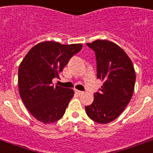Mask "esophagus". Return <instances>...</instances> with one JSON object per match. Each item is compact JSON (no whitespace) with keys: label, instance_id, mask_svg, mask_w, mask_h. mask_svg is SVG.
<instances>
[{"label":"esophagus","instance_id":"esophagus-1","mask_svg":"<svg viewBox=\"0 0 153 153\" xmlns=\"http://www.w3.org/2000/svg\"><path fill=\"white\" fill-rule=\"evenodd\" d=\"M75 92H76V94H78L79 96H81V95H82V94H83V91H79V90H76V91H75Z\"/></svg>","mask_w":153,"mask_h":153}]
</instances>
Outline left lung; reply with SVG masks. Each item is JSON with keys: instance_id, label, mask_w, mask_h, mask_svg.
I'll return each mask as SVG.
<instances>
[{"instance_id": "8db88e82", "label": "left lung", "mask_w": 153, "mask_h": 153, "mask_svg": "<svg viewBox=\"0 0 153 153\" xmlns=\"http://www.w3.org/2000/svg\"><path fill=\"white\" fill-rule=\"evenodd\" d=\"M87 45L95 52L97 79L104 83L85 110L91 120L105 124L116 119L131 100L135 82L134 65L123 48L113 42L97 39Z\"/></svg>"}]
</instances>
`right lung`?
<instances>
[{
    "mask_svg": "<svg viewBox=\"0 0 153 153\" xmlns=\"http://www.w3.org/2000/svg\"><path fill=\"white\" fill-rule=\"evenodd\" d=\"M81 44L41 42L26 55L19 68V90L22 102L35 118L53 123L62 117L73 89L53 85L70 59L82 49Z\"/></svg>",
    "mask_w": 153,
    "mask_h": 153,
    "instance_id": "1",
    "label": "right lung"
}]
</instances>
